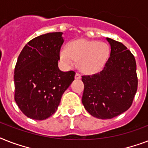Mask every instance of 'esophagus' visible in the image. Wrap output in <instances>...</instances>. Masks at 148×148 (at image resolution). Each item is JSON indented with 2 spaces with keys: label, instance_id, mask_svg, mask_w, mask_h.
I'll list each match as a JSON object with an SVG mask.
<instances>
[{
  "label": "esophagus",
  "instance_id": "34e87169",
  "mask_svg": "<svg viewBox=\"0 0 148 148\" xmlns=\"http://www.w3.org/2000/svg\"><path fill=\"white\" fill-rule=\"evenodd\" d=\"M81 75L79 73H76L75 74V79H81Z\"/></svg>",
  "mask_w": 148,
  "mask_h": 148
}]
</instances>
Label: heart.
<instances>
[{
    "label": "heart",
    "mask_w": 148,
    "mask_h": 148,
    "mask_svg": "<svg viewBox=\"0 0 148 148\" xmlns=\"http://www.w3.org/2000/svg\"><path fill=\"white\" fill-rule=\"evenodd\" d=\"M109 55V47L103 42L77 40L60 51V60L65 66L71 67L79 61L80 69L87 74L98 71L103 67Z\"/></svg>",
    "instance_id": "obj_1"
}]
</instances>
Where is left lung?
Listing matches in <instances>:
<instances>
[{"label":"left lung","mask_w":148,"mask_h":148,"mask_svg":"<svg viewBox=\"0 0 148 148\" xmlns=\"http://www.w3.org/2000/svg\"><path fill=\"white\" fill-rule=\"evenodd\" d=\"M107 40L111 50L103 69L82 76V103L90 114L101 119H110L129 109L138 89L134 55L122 43Z\"/></svg>","instance_id":"left-lung-1"}]
</instances>
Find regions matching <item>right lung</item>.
I'll return each mask as SVG.
<instances>
[{
    "label": "right lung",
    "mask_w": 148,
    "mask_h": 148,
    "mask_svg": "<svg viewBox=\"0 0 148 148\" xmlns=\"http://www.w3.org/2000/svg\"><path fill=\"white\" fill-rule=\"evenodd\" d=\"M62 34L47 33L34 38L17 58L14 100L31 119L42 121L55 113L63 94L74 80L75 72L61 71L58 67Z\"/></svg>",
    "instance_id": "add662e5"
}]
</instances>
